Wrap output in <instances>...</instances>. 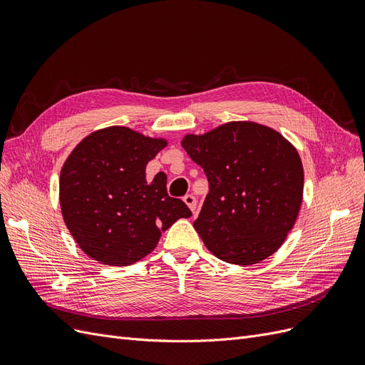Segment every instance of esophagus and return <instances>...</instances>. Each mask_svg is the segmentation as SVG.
Masks as SVG:
<instances>
[{"label":"esophagus","mask_w":365,"mask_h":365,"mask_svg":"<svg viewBox=\"0 0 365 365\" xmlns=\"http://www.w3.org/2000/svg\"><path fill=\"white\" fill-rule=\"evenodd\" d=\"M183 202L187 205V207L192 210V214H195V210H197V198L192 194H186L183 197Z\"/></svg>","instance_id":"1"}]
</instances>
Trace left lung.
Segmentation results:
<instances>
[{
	"mask_svg": "<svg viewBox=\"0 0 365 365\" xmlns=\"http://www.w3.org/2000/svg\"><path fill=\"white\" fill-rule=\"evenodd\" d=\"M182 147L203 168L209 192L194 227L221 261L257 264L284 244L299 215L303 167L297 150L276 130L238 121Z\"/></svg>",
	"mask_w": 365,
	"mask_h": 365,
	"instance_id": "obj_1",
	"label": "left lung"
}]
</instances>
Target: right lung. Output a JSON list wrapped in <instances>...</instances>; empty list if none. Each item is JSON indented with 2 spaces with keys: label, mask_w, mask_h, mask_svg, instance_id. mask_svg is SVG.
I'll return each mask as SVG.
<instances>
[{
  "label": "right lung",
  "mask_w": 365,
  "mask_h": 365,
  "mask_svg": "<svg viewBox=\"0 0 365 365\" xmlns=\"http://www.w3.org/2000/svg\"><path fill=\"white\" fill-rule=\"evenodd\" d=\"M167 145L127 127L86 136L61 173L65 225L92 259L130 265L155 249L160 232L191 217L180 198L167 192V175L145 180L147 163Z\"/></svg>",
  "instance_id": "add662e5"
}]
</instances>
